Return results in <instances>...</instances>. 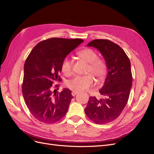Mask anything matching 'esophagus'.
I'll use <instances>...</instances> for the list:
<instances>
[{"instance_id": "34e87169", "label": "esophagus", "mask_w": 154, "mask_h": 154, "mask_svg": "<svg viewBox=\"0 0 154 154\" xmlns=\"http://www.w3.org/2000/svg\"><path fill=\"white\" fill-rule=\"evenodd\" d=\"M78 93V92H77V91H72V96H75Z\"/></svg>"}]
</instances>
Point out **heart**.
I'll return each mask as SVG.
<instances>
[{
	"mask_svg": "<svg viewBox=\"0 0 154 154\" xmlns=\"http://www.w3.org/2000/svg\"><path fill=\"white\" fill-rule=\"evenodd\" d=\"M78 57L88 63L87 72H91L98 81L105 78L107 72V66L104 60L98 58L94 50L85 48L77 53ZM61 70L63 74L70 76L72 74V60L65 57L61 63ZM95 80L91 74L85 76H77L67 82V86L74 91H86L94 85Z\"/></svg>",
	"mask_w": 154,
	"mask_h": 154,
	"instance_id": "heart-1",
	"label": "heart"
}]
</instances>
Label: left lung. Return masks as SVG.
<instances>
[{"label":"left lung","mask_w":154,"mask_h":154,"mask_svg":"<svg viewBox=\"0 0 154 154\" xmlns=\"http://www.w3.org/2000/svg\"><path fill=\"white\" fill-rule=\"evenodd\" d=\"M103 55L108 73L100 93L103 99L91 96L85 109L87 117L96 124H106L117 119L127 103L132 85L131 65L124 50L112 41L96 39L87 44Z\"/></svg>","instance_id":"1"}]
</instances>
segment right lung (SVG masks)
I'll use <instances>...</instances> for the list:
<instances>
[{"mask_svg": "<svg viewBox=\"0 0 154 154\" xmlns=\"http://www.w3.org/2000/svg\"><path fill=\"white\" fill-rule=\"evenodd\" d=\"M82 42L80 38H49L36 45L27 57L22 94L30 112L39 122L54 123L66 114L73 97L71 91L68 88L53 91L52 85L62 81L59 74L63 59Z\"/></svg>", "mask_w": 154, "mask_h": 154, "instance_id": "obj_1", "label": "right lung"}]
</instances>
